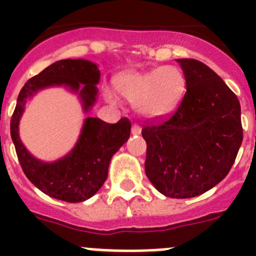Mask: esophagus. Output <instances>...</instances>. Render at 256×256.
Listing matches in <instances>:
<instances>
[{
  "label": "esophagus",
  "instance_id": "obj_1",
  "mask_svg": "<svg viewBox=\"0 0 256 256\" xmlns=\"http://www.w3.org/2000/svg\"><path fill=\"white\" fill-rule=\"evenodd\" d=\"M141 126H137V124H133L132 126V134L133 136H138L141 134Z\"/></svg>",
  "mask_w": 256,
  "mask_h": 256
}]
</instances>
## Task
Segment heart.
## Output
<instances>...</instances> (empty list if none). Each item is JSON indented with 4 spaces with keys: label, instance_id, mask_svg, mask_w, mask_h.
<instances>
[{
    "label": "heart",
    "instance_id": "1",
    "mask_svg": "<svg viewBox=\"0 0 256 256\" xmlns=\"http://www.w3.org/2000/svg\"><path fill=\"white\" fill-rule=\"evenodd\" d=\"M118 92L148 120H158L173 114L186 94L187 80L177 66H159L148 72H128L115 80ZM105 96L116 102L114 91L106 88Z\"/></svg>",
    "mask_w": 256,
    "mask_h": 256
}]
</instances>
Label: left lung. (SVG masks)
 I'll return each instance as SVG.
<instances>
[{
  "label": "left lung",
  "mask_w": 256,
  "mask_h": 256,
  "mask_svg": "<svg viewBox=\"0 0 256 256\" xmlns=\"http://www.w3.org/2000/svg\"><path fill=\"white\" fill-rule=\"evenodd\" d=\"M177 62L186 94L169 119L142 130L144 172L164 196L190 198L216 186L232 168L242 144L241 106L209 66L194 58Z\"/></svg>",
  "instance_id": "obj_1"
}]
</instances>
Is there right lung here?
Wrapping results in <instances>:
<instances>
[{"instance_id":"obj_1","label":"right lung","mask_w":256,"mask_h":256,"mask_svg":"<svg viewBox=\"0 0 256 256\" xmlns=\"http://www.w3.org/2000/svg\"><path fill=\"white\" fill-rule=\"evenodd\" d=\"M100 76L97 64L90 60H58L29 79L18 96L11 118V138L28 180L50 198L66 202L92 198L108 178L114 154L130 138V123L126 118L108 124L98 118L87 116L74 148L55 162H44L32 155L20 140V119L32 97L50 87H62L76 94L83 112L88 114L97 102Z\"/></svg>"}]
</instances>
